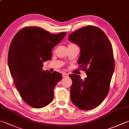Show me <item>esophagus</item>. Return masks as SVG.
<instances>
[{"label":"esophagus","instance_id":"1","mask_svg":"<svg viewBox=\"0 0 129 129\" xmlns=\"http://www.w3.org/2000/svg\"><path fill=\"white\" fill-rule=\"evenodd\" d=\"M62 76L63 77H68L69 74L68 73H63Z\"/></svg>","mask_w":129,"mask_h":129}]
</instances>
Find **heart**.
<instances>
[{"mask_svg":"<svg viewBox=\"0 0 129 129\" xmlns=\"http://www.w3.org/2000/svg\"><path fill=\"white\" fill-rule=\"evenodd\" d=\"M73 45H75V44H69L68 46H73Z\"/></svg>","mask_w":129,"mask_h":129,"instance_id":"heart-1","label":"heart"}]
</instances>
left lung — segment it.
<instances>
[{
	"label": "left lung",
	"instance_id": "obj_1",
	"mask_svg": "<svg viewBox=\"0 0 129 129\" xmlns=\"http://www.w3.org/2000/svg\"><path fill=\"white\" fill-rule=\"evenodd\" d=\"M80 47L78 64L86 71L85 79L71 74V99L80 109L90 110L102 103L109 92L114 70L113 48L104 31L93 26L83 27L69 36Z\"/></svg>",
	"mask_w": 129,
	"mask_h": 129
}]
</instances>
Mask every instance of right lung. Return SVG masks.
Returning a JSON list of instances; mask_svg holds the SVG:
<instances>
[{"label": "right lung", "instance_id": "add662e5", "mask_svg": "<svg viewBox=\"0 0 129 129\" xmlns=\"http://www.w3.org/2000/svg\"><path fill=\"white\" fill-rule=\"evenodd\" d=\"M66 34H52L41 27L29 26L20 30L12 41L9 71L21 97L30 106L42 108L52 102L53 89L62 75L42 71L43 63L51 60L52 50Z\"/></svg>", "mask_w": 129, "mask_h": 129}]
</instances>
